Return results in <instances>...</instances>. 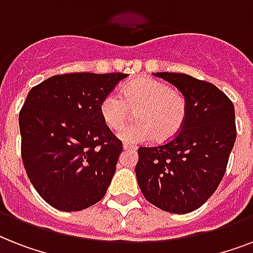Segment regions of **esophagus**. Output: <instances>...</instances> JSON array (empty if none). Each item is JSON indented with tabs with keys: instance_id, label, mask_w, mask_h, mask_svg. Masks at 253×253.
<instances>
[{
	"instance_id": "1",
	"label": "esophagus",
	"mask_w": 253,
	"mask_h": 253,
	"mask_svg": "<svg viewBox=\"0 0 253 253\" xmlns=\"http://www.w3.org/2000/svg\"><path fill=\"white\" fill-rule=\"evenodd\" d=\"M123 148L125 150H136V146H132L130 143H123Z\"/></svg>"
}]
</instances>
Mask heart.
<instances>
[{
  "label": "heart",
  "instance_id": "1",
  "mask_svg": "<svg viewBox=\"0 0 253 253\" xmlns=\"http://www.w3.org/2000/svg\"><path fill=\"white\" fill-rule=\"evenodd\" d=\"M136 111V122L122 127L118 136L130 143L155 138L169 142L180 134L188 117V99L180 90L163 81L139 77L115 93L105 95L99 103L103 122L110 128H119Z\"/></svg>",
  "mask_w": 253,
  "mask_h": 253
}]
</instances>
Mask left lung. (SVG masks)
Listing matches in <instances>:
<instances>
[{
	"label": "left lung",
	"instance_id": "left-lung-1",
	"mask_svg": "<svg viewBox=\"0 0 253 253\" xmlns=\"http://www.w3.org/2000/svg\"><path fill=\"white\" fill-rule=\"evenodd\" d=\"M188 99L182 130L169 142L139 147L135 167L139 188L148 202L164 211L186 214L215 192L236 139L231 99L211 83L185 73H154Z\"/></svg>",
	"mask_w": 253,
	"mask_h": 253
}]
</instances>
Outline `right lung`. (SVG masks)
Instances as JSON below:
<instances>
[{"label": "right lung", "instance_id": "1", "mask_svg": "<svg viewBox=\"0 0 253 253\" xmlns=\"http://www.w3.org/2000/svg\"><path fill=\"white\" fill-rule=\"evenodd\" d=\"M125 73H65L34 86L19 113L22 162L52 208L79 211L101 201L122 142L103 122L99 103Z\"/></svg>", "mask_w": 253, "mask_h": 253}]
</instances>
